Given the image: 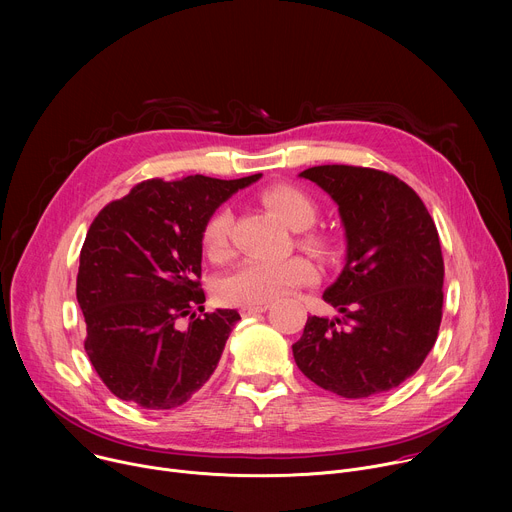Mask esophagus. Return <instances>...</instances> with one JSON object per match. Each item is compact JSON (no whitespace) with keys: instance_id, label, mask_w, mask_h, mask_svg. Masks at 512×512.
I'll list each match as a JSON object with an SVG mask.
<instances>
[{"instance_id":"34e87169","label":"esophagus","mask_w":512,"mask_h":512,"mask_svg":"<svg viewBox=\"0 0 512 512\" xmlns=\"http://www.w3.org/2000/svg\"><path fill=\"white\" fill-rule=\"evenodd\" d=\"M267 310H269L267 304H263V306H241V316H255V314H263Z\"/></svg>"}]
</instances>
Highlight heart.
I'll list each match as a JSON object with an SVG mask.
<instances>
[{
	"label": "heart",
	"instance_id": "1",
	"mask_svg": "<svg viewBox=\"0 0 512 512\" xmlns=\"http://www.w3.org/2000/svg\"><path fill=\"white\" fill-rule=\"evenodd\" d=\"M261 200L289 229L302 231L300 245L306 251L324 259L336 255V239L326 231L312 229L318 204L308 192L291 184H275L263 190ZM231 223L233 214L229 208H218L204 223L202 245L212 261L231 257ZM316 279L318 271L306 257L281 261L247 259L218 283V298L233 306H263L289 294L291 289L316 283Z\"/></svg>",
	"mask_w": 512,
	"mask_h": 512
}]
</instances>
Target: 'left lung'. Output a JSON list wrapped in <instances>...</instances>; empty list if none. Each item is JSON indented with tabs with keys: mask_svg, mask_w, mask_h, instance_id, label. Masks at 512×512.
I'll return each mask as SVG.
<instances>
[{
	"mask_svg": "<svg viewBox=\"0 0 512 512\" xmlns=\"http://www.w3.org/2000/svg\"><path fill=\"white\" fill-rule=\"evenodd\" d=\"M338 204L346 265L324 291L340 312L310 316L291 346L318 387L367 399L417 373L435 344L444 306V257L423 200L393 174L360 166H314L300 174Z\"/></svg>",
	"mask_w": 512,
	"mask_h": 512,
	"instance_id": "8db88e82",
	"label": "left lung"
}]
</instances>
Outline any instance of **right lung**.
<instances>
[{
    "label": "right lung",
    "instance_id": "add662e5",
    "mask_svg": "<svg viewBox=\"0 0 512 512\" xmlns=\"http://www.w3.org/2000/svg\"><path fill=\"white\" fill-rule=\"evenodd\" d=\"M261 174L145 180L97 216L81 249L85 350L107 389L143 409L184 405L214 373L237 310L204 312L202 229ZM182 319H188L184 327Z\"/></svg>",
    "mask_w": 512,
    "mask_h": 512
}]
</instances>
